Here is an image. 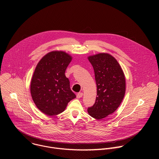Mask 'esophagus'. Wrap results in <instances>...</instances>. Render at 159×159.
<instances>
[{"mask_svg":"<svg viewBox=\"0 0 159 159\" xmlns=\"http://www.w3.org/2000/svg\"><path fill=\"white\" fill-rule=\"evenodd\" d=\"M82 96H83V93H78V94H77V98L79 99V98H82Z\"/></svg>","mask_w":159,"mask_h":159,"instance_id":"obj_1","label":"esophagus"}]
</instances>
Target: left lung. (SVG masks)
Segmentation results:
<instances>
[{
  "label": "left lung",
  "mask_w": 159,
  "mask_h": 159,
  "mask_svg": "<svg viewBox=\"0 0 159 159\" xmlns=\"http://www.w3.org/2000/svg\"><path fill=\"white\" fill-rule=\"evenodd\" d=\"M88 60L94 70L97 97L87 111L90 116L101 120L114 112L121 103L125 94V77L117 60L108 53L90 56Z\"/></svg>",
  "instance_id": "left-lung-1"
}]
</instances>
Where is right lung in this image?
Returning <instances> with one entry per match:
<instances>
[{"label":"right lung","mask_w":159,"mask_h":159,"mask_svg":"<svg viewBox=\"0 0 159 159\" xmlns=\"http://www.w3.org/2000/svg\"><path fill=\"white\" fill-rule=\"evenodd\" d=\"M72 57L60 51L52 52L38 62L31 82L30 90L36 107L45 115L55 116L76 98L65 72Z\"/></svg>","instance_id":"1"}]
</instances>
